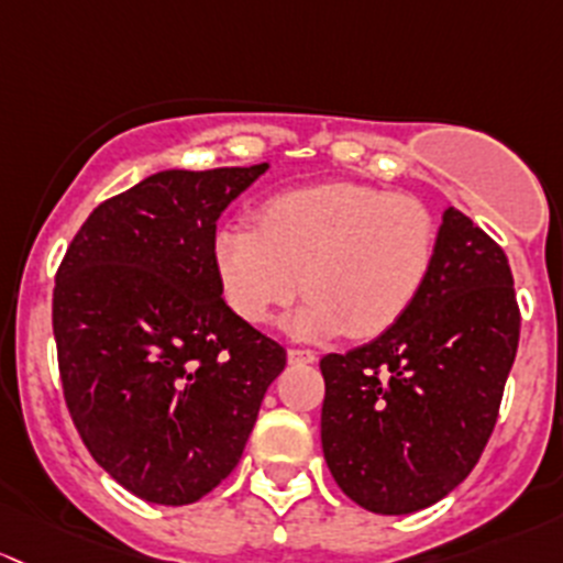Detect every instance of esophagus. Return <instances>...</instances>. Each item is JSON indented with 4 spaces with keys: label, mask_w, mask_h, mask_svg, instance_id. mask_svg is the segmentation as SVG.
I'll list each match as a JSON object with an SVG mask.
<instances>
[{
    "label": "esophagus",
    "mask_w": 563,
    "mask_h": 563,
    "mask_svg": "<svg viewBox=\"0 0 563 563\" xmlns=\"http://www.w3.org/2000/svg\"><path fill=\"white\" fill-rule=\"evenodd\" d=\"M287 361L292 363V366H309V363L317 361V352L303 350V346H292V350L287 352Z\"/></svg>",
    "instance_id": "1"
}]
</instances>
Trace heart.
<instances>
[{"label": "heart", "instance_id": "b5f03b06", "mask_svg": "<svg viewBox=\"0 0 563 563\" xmlns=\"http://www.w3.org/2000/svg\"><path fill=\"white\" fill-rule=\"evenodd\" d=\"M439 252V222L411 195L355 181L287 189L260 206L257 228L222 224L211 260L224 300L263 324L303 289L289 328L300 339L385 333L420 298Z\"/></svg>", "mask_w": 563, "mask_h": 563}]
</instances>
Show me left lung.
<instances>
[{
	"label": "left lung",
	"instance_id": "1",
	"mask_svg": "<svg viewBox=\"0 0 563 563\" xmlns=\"http://www.w3.org/2000/svg\"><path fill=\"white\" fill-rule=\"evenodd\" d=\"M518 339L507 254L448 208L415 306L320 361L322 450L339 488L368 512L407 515L461 485L494 433Z\"/></svg>",
	"mask_w": 563,
	"mask_h": 563
}]
</instances>
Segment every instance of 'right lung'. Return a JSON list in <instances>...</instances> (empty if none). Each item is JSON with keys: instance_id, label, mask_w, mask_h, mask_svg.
I'll return each instance as SVG.
<instances>
[{"instance_id": "right-lung-1", "label": "right lung", "mask_w": 563, "mask_h": 563, "mask_svg": "<svg viewBox=\"0 0 563 563\" xmlns=\"http://www.w3.org/2000/svg\"><path fill=\"white\" fill-rule=\"evenodd\" d=\"M268 165L162 170L89 213L56 271L65 404L95 461L181 507L239 466L287 352L222 298L217 219Z\"/></svg>"}]
</instances>
